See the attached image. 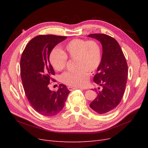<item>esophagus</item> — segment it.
Wrapping results in <instances>:
<instances>
[{
    "label": "esophagus",
    "mask_w": 148,
    "mask_h": 148,
    "mask_svg": "<svg viewBox=\"0 0 148 148\" xmlns=\"http://www.w3.org/2000/svg\"><path fill=\"white\" fill-rule=\"evenodd\" d=\"M77 89V88L72 87V86H68V89H69V91H73V90H74V89Z\"/></svg>",
    "instance_id": "34e87169"
}]
</instances>
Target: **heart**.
<instances>
[{"label":"heart","mask_w":148,"mask_h":148,"mask_svg":"<svg viewBox=\"0 0 148 148\" xmlns=\"http://www.w3.org/2000/svg\"><path fill=\"white\" fill-rule=\"evenodd\" d=\"M59 49H53L49 60L53 68L62 71L66 68L68 57L75 60L74 71H69L62 76V81L66 85L83 87L88 83L89 72L99 68L102 60V49L100 44L95 40L73 39Z\"/></svg>","instance_id":"1"}]
</instances>
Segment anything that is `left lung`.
<instances>
[{
    "label": "left lung",
    "mask_w": 148,
    "mask_h": 148,
    "mask_svg": "<svg viewBox=\"0 0 148 148\" xmlns=\"http://www.w3.org/2000/svg\"><path fill=\"white\" fill-rule=\"evenodd\" d=\"M89 37L99 41L102 46L101 63L93 78L94 82L102 88L95 89L97 97L90 104L96 112H110L122 100L128 78V65L119 44L105 34H91Z\"/></svg>",
    "instance_id": "8db88e82"
}]
</instances>
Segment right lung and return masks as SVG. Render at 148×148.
Returning <instances> with one entry per match:
<instances>
[{"label": "right lung", "instance_id": "1", "mask_svg": "<svg viewBox=\"0 0 148 148\" xmlns=\"http://www.w3.org/2000/svg\"><path fill=\"white\" fill-rule=\"evenodd\" d=\"M66 36L38 35L26 46L20 60V74L24 91L31 107L39 114L52 116L62 110L70 91L60 84L58 90L49 88L55 75L49 56L57 44Z\"/></svg>", "mask_w": 148, "mask_h": 148}]
</instances>
